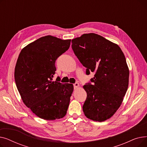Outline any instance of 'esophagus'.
I'll return each instance as SVG.
<instances>
[{
  "mask_svg": "<svg viewBox=\"0 0 147 147\" xmlns=\"http://www.w3.org/2000/svg\"><path fill=\"white\" fill-rule=\"evenodd\" d=\"M74 88L76 89V88H78L79 86H80V85H79V84L78 83H74Z\"/></svg>",
  "mask_w": 147,
  "mask_h": 147,
  "instance_id": "esophagus-1",
  "label": "esophagus"
}]
</instances>
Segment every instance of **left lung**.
<instances>
[{
	"label": "left lung",
	"mask_w": 147,
	"mask_h": 147,
	"mask_svg": "<svg viewBox=\"0 0 147 147\" xmlns=\"http://www.w3.org/2000/svg\"><path fill=\"white\" fill-rule=\"evenodd\" d=\"M72 49L86 74L95 72L83 86L87 98L83 106L85 116L95 121L111 118L120 107L129 84V70L118 45L95 33L83 34L71 41Z\"/></svg>",
	"instance_id": "obj_1"
}]
</instances>
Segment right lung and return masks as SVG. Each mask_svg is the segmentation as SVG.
Instances as JSON below:
<instances>
[{
  "label": "right lung",
  "instance_id": "right-lung-1",
  "mask_svg": "<svg viewBox=\"0 0 147 147\" xmlns=\"http://www.w3.org/2000/svg\"><path fill=\"white\" fill-rule=\"evenodd\" d=\"M71 40L46 36L23 48L15 68V83L24 104L46 120L63 118L73 92V84L52 81L55 61L67 51Z\"/></svg>",
  "mask_w": 147,
  "mask_h": 147
}]
</instances>
